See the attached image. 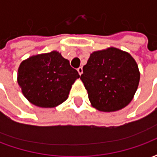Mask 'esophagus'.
<instances>
[{"label":"esophagus","instance_id":"34e87169","mask_svg":"<svg viewBox=\"0 0 157 157\" xmlns=\"http://www.w3.org/2000/svg\"><path fill=\"white\" fill-rule=\"evenodd\" d=\"M77 71H78L79 75H82V73H83V69H82V67H79L77 69Z\"/></svg>","mask_w":157,"mask_h":157}]
</instances>
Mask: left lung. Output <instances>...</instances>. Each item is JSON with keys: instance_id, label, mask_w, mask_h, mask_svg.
<instances>
[{"instance_id": "1", "label": "left lung", "mask_w": 157, "mask_h": 157, "mask_svg": "<svg viewBox=\"0 0 157 157\" xmlns=\"http://www.w3.org/2000/svg\"><path fill=\"white\" fill-rule=\"evenodd\" d=\"M81 79L93 108L114 112L131 102L138 88L140 71L128 53L111 47L91 54Z\"/></svg>"}]
</instances>
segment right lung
Returning <instances> with one entry per match:
<instances>
[{
	"label": "right lung",
	"instance_id": "obj_1",
	"mask_svg": "<svg viewBox=\"0 0 157 157\" xmlns=\"http://www.w3.org/2000/svg\"><path fill=\"white\" fill-rule=\"evenodd\" d=\"M80 75L57 51L33 55L21 63L17 82L26 98L41 108H55L67 99Z\"/></svg>",
	"mask_w": 157,
	"mask_h": 157
}]
</instances>
